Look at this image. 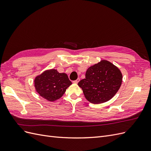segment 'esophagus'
<instances>
[{
	"mask_svg": "<svg viewBox=\"0 0 151 151\" xmlns=\"http://www.w3.org/2000/svg\"><path fill=\"white\" fill-rule=\"evenodd\" d=\"M79 81H80V79H79V78H78L77 79H76V81H73V83H76V84H77V83H78L79 82Z\"/></svg>",
	"mask_w": 151,
	"mask_h": 151,
	"instance_id": "1",
	"label": "esophagus"
}]
</instances>
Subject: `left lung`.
Returning a JSON list of instances; mask_svg holds the SVG:
<instances>
[{
  "label": "left lung",
  "mask_w": 151,
  "mask_h": 151,
  "mask_svg": "<svg viewBox=\"0 0 151 151\" xmlns=\"http://www.w3.org/2000/svg\"><path fill=\"white\" fill-rule=\"evenodd\" d=\"M122 74L119 68L107 60H101L88 68L86 78L78 85L87 100L93 104H100L111 99L119 90Z\"/></svg>",
  "instance_id": "left-lung-1"
}]
</instances>
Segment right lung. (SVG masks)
<instances>
[{
	"label": "right lung",
	"instance_id": "obj_1",
	"mask_svg": "<svg viewBox=\"0 0 151 151\" xmlns=\"http://www.w3.org/2000/svg\"><path fill=\"white\" fill-rule=\"evenodd\" d=\"M34 83L37 93L49 101L60 98L72 84L66 74L55 69L45 71L36 77Z\"/></svg>",
	"mask_w": 151,
	"mask_h": 151
}]
</instances>
